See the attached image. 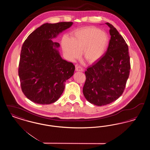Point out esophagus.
Segmentation results:
<instances>
[{"label":"esophagus","mask_w":150,"mask_h":150,"mask_svg":"<svg viewBox=\"0 0 150 150\" xmlns=\"http://www.w3.org/2000/svg\"><path fill=\"white\" fill-rule=\"evenodd\" d=\"M75 70H76V71H84L83 69L81 67L79 66H76Z\"/></svg>","instance_id":"1"}]
</instances>
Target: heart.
<instances>
[{
	"instance_id": "heart-1",
	"label": "heart",
	"mask_w": 150,
	"mask_h": 150,
	"mask_svg": "<svg viewBox=\"0 0 150 150\" xmlns=\"http://www.w3.org/2000/svg\"><path fill=\"white\" fill-rule=\"evenodd\" d=\"M108 43L109 38L106 32L96 27H86L75 31L71 39L64 38L62 48L69 60L75 61L83 52L84 58L93 64L103 56Z\"/></svg>"
}]
</instances>
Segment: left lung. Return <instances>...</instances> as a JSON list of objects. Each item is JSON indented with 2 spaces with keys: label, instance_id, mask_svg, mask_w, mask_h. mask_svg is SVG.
I'll use <instances>...</instances> for the list:
<instances>
[{
  "label": "left lung",
  "instance_id": "8db88e82",
  "mask_svg": "<svg viewBox=\"0 0 150 150\" xmlns=\"http://www.w3.org/2000/svg\"><path fill=\"white\" fill-rule=\"evenodd\" d=\"M111 39L105 55L85 72L83 94L88 102L101 106L118 99L128 79L130 64L128 47L124 38L110 23Z\"/></svg>",
  "mask_w": 150,
  "mask_h": 150
}]
</instances>
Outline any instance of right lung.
<instances>
[{
    "label": "right lung",
    "mask_w": 150,
    "mask_h": 150,
    "mask_svg": "<svg viewBox=\"0 0 150 150\" xmlns=\"http://www.w3.org/2000/svg\"><path fill=\"white\" fill-rule=\"evenodd\" d=\"M72 24L44 23L23 44L18 76L22 91L31 101L41 105L55 102L64 91L66 81L74 75L75 66L62 59L59 44L52 41Z\"/></svg>",
    "instance_id": "right-lung-1"
}]
</instances>
